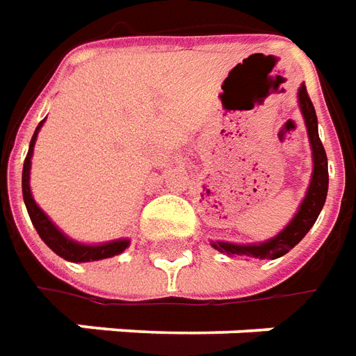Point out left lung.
<instances>
[{
  "instance_id": "obj_1",
  "label": "left lung",
  "mask_w": 356,
  "mask_h": 356,
  "mask_svg": "<svg viewBox=\"0 0 356 356\" xmlns=\"http://www.w3.org/2000/svg\"><path fill=\"white\" fill-rule=\"evenodd\" d=\"M297 97H299V107H301V115H303L305 124H307L312 149V176L309 190L305 193V199L291 218V222L287 224L278 236L266 239L263 243H249V245L228 243V241H213L211 245L216 251L230 254V257L245 254V257H257V259H278L282 254H286L289 249H293L307 236V232L311 230L312 224L316 222L327 195V157L324 145L318 138V118H316L314 105H312L311 97L307 93L305 84H301V88H299Z\"/></svg>"
}]
</instances>
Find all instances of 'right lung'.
Segmentation results:
<instances>
[{
  "label": "right lung",
  "mask_w": 356,
  "mask_h": 356,
  "mask_svg": "<svg viewBox=\"0 0 356 356\" xmlns=\"http://www.w3.org/2000/svg\"><path fill=\"white\" fill-rule=\"evenodd\" d=\"M42 124H44V120L38 124L36 132L30 140L29 155L24 159V166H22V197H24V205H26V211L30 214V220H32L34 228L40 234V238L44 239V243L51 249L53 253H57L65 261H70V263H90V261H102V259H109V257L120 254L126 247L130 245V239H115V241L97 243V245L78 243L74 239L67 238L49 220V216L36 205V201L32 197V191H30V165H32V153H34L38 132H40Z\"/></svg>",
  "instance_id": "1"
}]
</instances>
